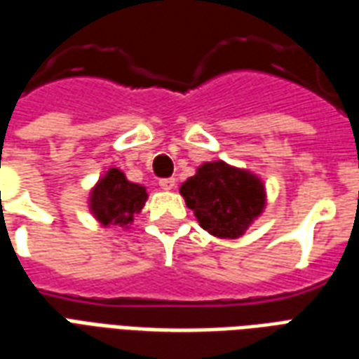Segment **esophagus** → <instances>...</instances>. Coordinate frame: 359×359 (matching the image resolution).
Returning <instances> with one entry per match:
<instances>
[{
	"mask_svg": "<svg viewBox=\"0 0 359 359\" xmlns=\"http://www.w3.org/2000/svg\"><path fill=\"white\" fill-rule=\"evenodd\" d=\"M159 187H161V190H172L175 188V179H161L159 180Z\"/></svg>",
	"mask_w": 359,
	"mask_h": 359,
	"instance_id": "obj_1",
	"label": "esophagus"
}]
</instances>
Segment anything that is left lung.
Masks as SVG:
<instances>
[{
    "instance_id": "1",
    "label": "left lung",
    "mask_w": 359,
    "mask_h": 359,
    "mask_svg": "<svg viewBox=\"0 0 359 359\" xmlns=\"http://www.w3.org/2000/svg\"><path fill=\"white\" fill-rule=\"evenodd\" d=\"M180 196L198 223L217 238H241L265 210L264 180L225 161H205L180 184Z\"/></svg>"
}]
</instances>
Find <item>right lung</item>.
Listing matches in <instances>:
<instances>
[{
    "instance_id": "add662e5",
    "label": "right lung",
    "mask_w": 359,
    "mask_h": 359,
    "mask_svg": "<svg viewBox=\"0 0 359 359\" xmlns=\"http://www.w3.org/2000/svg\"><path fill=\"white\" fill-rule=\"evenodd\" d=\"M146 200V187L130 182L117 167H109L90 190L88 208L102 226L130 229L134 215L144 210Z\"/></svg>"
}]
</instances>
